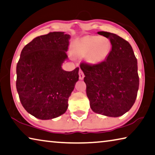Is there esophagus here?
<instances>
[{
  "mask_svg": "<svg viewBox=\"0 0 155 155\" xmlns=\"http://www.w3.org/2000/svg\"><path fill=\"white\" fill-rule=\"evenodd\" d=\"M78 75H79V78L81 80L83 79V78H84V77H85L84 73H83V72L81 70H79V72H78Z\"/></svg>",
  "mask_w": 155,
  "mask_h": 155,
  "instance_id": "34e87169",
  "label": "esophagus"
}]
</instances>
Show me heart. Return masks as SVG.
Masks as SVG:
<instances>
[{
    "instance_id": "heart-1",
    "label": "heart",
    "mask_w": 155,
    "mask_h": 155,
    "mask_svg": "<svg viewBox=\"0 0 155 155\" xmlns=\"http://www.w3.org/2000/svg\"><path fill=\"white\" fill-rule=\"evenodd\" d=\"M111 47L109 38L104 36H87L74 43V51L78 56H87L90 63H98L106 58Z\"/></svg>"
}]
</instances>
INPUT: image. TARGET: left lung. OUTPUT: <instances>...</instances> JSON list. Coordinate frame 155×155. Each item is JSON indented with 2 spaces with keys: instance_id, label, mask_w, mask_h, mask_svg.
Wrapping results in <instances>:
<instances>
[{
  "instance_id": "obj_1",
  "label": "left lung",
  "mask_w": 155,
  "mask_h": 155,
  "mask_svg": "<svg viewBox=\"0 0 155 155\" xmlns=\"http://www.w3.org/2000/svg\"><path fill=\"white\" fill-rule=\"evenodd\" d=\"M98 34L110 39L112 50L105 61L97 64L83 62L80 68L85 74L91 109L117 117L129 111L136 100L139 85L137 60L125 39L107 31Z\"/></svg>"
}]
</instances>
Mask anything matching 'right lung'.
Returning <instances> with one entry per match:
<instances>
[{"label":"right lung","instance_id":"obj_1","mask_svg":"<svg viewBox=\"0 0 155 155\" xmlns=\"http://www.w3.org/2000/svg\"><path fill=\"white\" fill-rule=\"evenodd\" d=\"M70 38L64 32H50L33 39L21 51L16 65L17 92L24 108L37 119H54L67 110L79 70L61 68L68 58Z\"/></svg>","mask_w":155,"mask_h":155}]
</instances>
